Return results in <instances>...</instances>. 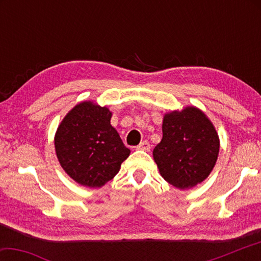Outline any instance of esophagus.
I'll use <instances>...</instances> for the list:
<instances>
[{
    "label": "esophagus",
    "instance_id": "34e87169",
    "mask_svg": "<svg viewBox=\"0 0 261 261\" xmlns=\"http://www.w3.org/2000/svg\"><path fill=\"white\" fill-rule=\"evenodd\" d=\"M137 149L148 152L149 149H151V145H149V143H148L147 140H144V141H141V143L138 145V146H137Z\"/></svg>",
    "mask_w": 261,
    "mask_h": 261
}]
</instances>
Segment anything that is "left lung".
<instances>
[{
  "label": "left lung",
  "instance_id": "obj_1",
  "mask_svg": "<svg viewBox=\"0 0 261 261\" xmlns=\"http://www.w3.org/2000/svg\"><path fill=\"white\" fill-rule=\"evenodd\" d=\"M162 134L153 158L168 183L189 189L208 177L218 160L220 141L215 127L201 110L187 107L166 114Z\"/></svg>",
  "mask_w": 261,
  "mask_h": 261
}]
</instances>
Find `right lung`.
I'll return each mask as SVG.
<instances>
[{"label": "right lung", "instance_id": "right-lung-1", "mask_svg": "<svg viewBox=\"0 0 261 261\" xmlns=\"http://www.w3.org/2000/svg\"><path fill=\"white\" fill-rule=\"evenodd\" d=\"M110 118L108 108L85 101L70 110L57 129V159L65 173L84 187H102L130 154Z\"/></svg>", "mask_w": 261, "mask_h": 261}]
</instances>
